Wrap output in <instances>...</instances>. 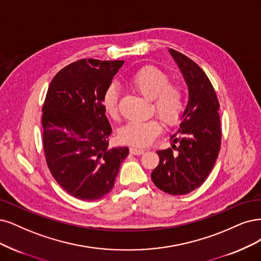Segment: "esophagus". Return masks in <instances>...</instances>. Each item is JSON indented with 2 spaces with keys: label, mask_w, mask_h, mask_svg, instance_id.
Instances as JSON below:
<instances>
[{
  "label": "esophagus",
  "mask_w": 261,
  "mask_h": 261,
  "mask_svg": "<svg viewBox=\"0 0 261 261\" xmlns=\"http://www.w3.org/2000/svg\"><path fill=\"white\" fill-rule=\"evenodd\" d=\"M129 152H130L132 154H134V155H141V154L145 153V150H143V149H138L136 147H130L129 148Z\"/></svg>",
  "instance_id": "esophagus-1"
}]
</instances>
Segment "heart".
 Masks as SVG:
<instances>
[{"instance_id": "b5f03b06", "label": "heart", "mask_w": 261, "mask_h": 261, "mask_svg": "<svg viewBox=\"0 0 261 261\" xmlns=\"http://www.w3.org/2000/svg\"><path fill=\"white\" fill-rule=\"evenodd\" d=\"M129 85L138 93L152 99L153 111L166 126L173 127L180 123L186 110V95L184 87L177 82H169L163 70L147 65L138 69L128 80ZM118 87L111 84L102 96V106L106 113L112 119L119 115ZM163 126L158 120L143 122H128L119 129L120 139L133 147H146L159 136Z\"/></svg>"}]
</instances>
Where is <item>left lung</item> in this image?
I'll return each mask as SVG.
<instances>
[{"mask_svg":"<svg viewBox=\"0 0 261 261\" xmlns=\"http://www.w3.org/2000/svg\"><path fill=\"white\" fill-rule=\"evenodd\" d=\"M169 53L187 83L189 101L180 126L170 137L172 148L156 152L160 163L151 179L162 191L182 195L202 186L216 163L221 145L219 102L201 67L175 49Z\"/></svg>","mask_w":261,"mask_h":261,"instance_id":"1","label":"left lung"}]
</instances>
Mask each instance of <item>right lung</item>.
<instances>
[{"label":"right lung","instance_id":"right-lung-1","mask_svg":"<svg viewBox=\"0 0 261 261\" xmlns=\"http://www.w3.org/2000/svg\"><path fill=\"white\" fill-rule=\"evenodd\" d=\"M123 60L81 59L54 76L42 108L45 160L58 185L82 201L101 199L114 186L127 147H109L102 106Z\"/></svg>","mask_w":261,"mask_h":261}]
</instances>
